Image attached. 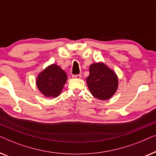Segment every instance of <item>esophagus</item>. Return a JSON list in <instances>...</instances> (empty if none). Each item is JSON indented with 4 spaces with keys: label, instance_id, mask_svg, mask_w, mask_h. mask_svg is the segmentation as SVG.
<instances>
[{
    "label": "esophagus",
    "instance_id": "34e87169",
    "mask_svg": "<svg viewBox=\"0 0 156 156\" xmlns=\"http://www.w3.org/2000/svg\"><path fill=\"white\" fill-rule=\"evenodd\" d=\"M72 77L74 79H81L82 78V75L81 74H74V75H72Z\"/></svg>",
    "mask_w": 156,
    "mask_h": 156
}]
</instances>
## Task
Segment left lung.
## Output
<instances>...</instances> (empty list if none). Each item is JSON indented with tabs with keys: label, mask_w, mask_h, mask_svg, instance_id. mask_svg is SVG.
Here are the masks:
<instances>
[{
	"label": "left lung",
	"mask_w": 156,
	"mask_h": 156,
	"mask_svg": "<svg viewBox=\"0 0 156 156\" xmlns=\"http://www.w3.org/2000/svg\"><path fill=\"white\" fill-rule=\"evenodd\" d=\"M87 84L94 97L101 100H108L116 91L119 81L112 69L103 62H99L89 66Z\"/></svg>",
	"instance_id": "left-lung-1"
}]
</instances>
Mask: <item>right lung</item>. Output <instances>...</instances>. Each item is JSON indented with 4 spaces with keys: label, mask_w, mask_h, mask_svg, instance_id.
<instances>
[{
    "label": "right lung",
    "mask_w": 156,
    "mask_h": 156,
    "mask_svg": "<svg viewBox=\"0 0 156 156\" xmlns=\"http://www.w3.org/2000/svg\"><path fill=\"white\" fill-rule=\"evenodd\" d=\"M67 75L58 65L52 64L38 74L36 84L46 97H57L60 94L67 82Z\"/></svg>",
    "instance_id": "right-lung-1"
}]
</instances>
